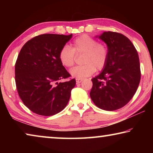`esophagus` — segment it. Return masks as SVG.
I'll return each mask as SVG.
<instances>
[{"label": "esophagus", "instance_id": "1", "mask_svg": "<svg viewBox=\"0 0 153 153\" xmlns=\"http://www.w3.org/2000/svg\"><path fill=\"white\" fill-rule=\"evenodd\" d=\"M83 81V79H79V78H76V82L77 84H79Z\"/></svg>", "mask_w": 153, "mask_h": 153}]
</instances>
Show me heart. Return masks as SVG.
Listing matches in <instances>:
<instances>
[{
  "instance_id": "heart-1",
  "label": "heart",
  "mask_w": 153,
  "mask_h": 153,
  "mask_svg": "<svg viewBox=\"0 0 153 153\" xmlns=\"http://www.w3.org/2000/svg\"><path fill=\"white\" fill-rule=\"evenodd\" d=\"M76 55H82V65L71 69L72 77L83 79L91 76L97 71L104 68L108 59V48L105 44L98 41L88 35H82L76 38L71 47L65 45L59 51V59L64 67L70 68L74 65Z\"/></svg>"
}]
</instances>
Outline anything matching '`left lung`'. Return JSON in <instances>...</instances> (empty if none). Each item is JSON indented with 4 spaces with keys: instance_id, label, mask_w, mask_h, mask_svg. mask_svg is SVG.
<instances>
[{
    "instance_id": "obj_1",
    "label": "left lung",
    "mask_w": 153,
    "mask_h": 153,
    "mask_svg": "<svg viewBox=\"0 0 153 153\" xmlns=\"http://www.w3.org/2000/svg\"><path fill=\"white\" fill-rule=\"evenodd\" d=\"M98 38L107 44L109 55L101 73L92 79L90 96L98 108L115 111L128 104L138 89L141 77L138 54L120 33L108 31Z\"/></svg>"
}]
</instances>
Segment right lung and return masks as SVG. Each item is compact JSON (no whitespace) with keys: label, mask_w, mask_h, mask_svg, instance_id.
<instances>
[{"label":"right lung","mask_w":153,"mask_h":153,"mask_svg":"<svg viewBox=\"0 0 153 153\" xmlns=\"http://www.w3.org/2000/svg\"><path fill=\"white\" fill-rule=\"evenodd\" d=\"M72 34L45 33L35 36L23 46L15 67L18 94L30 111L51 116L64 109L71 97L76 79L71 77L59 59L61 48Z\"/></svg>","instance_id":"add662e5"}]
</instances>
